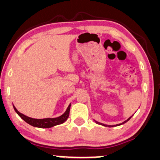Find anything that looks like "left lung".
<instances>
[{"mask_svg":"<svg viewBox=\"0 0 160 160\" xmlns=\"http://www.w3.org/2000/svg\"><path fill=\"white\" fill-rule=\"evenodd\" d=\"M132 118V117H130V118H128L127 120H126V121H125L124 122H123V123H119V124H117V125H114V126H110V125H106V124H103V123H98V122H97V121H95L96 122V123H98V124H101V125H102V126H109V127H111V126H120V125H122V124H124L125 123H126V122L127 121H128L130 120V118Z\"/></svg>","mask_w":160,"mask_h":160,"instance_id":"1","label":"left lung"}]
</instances>
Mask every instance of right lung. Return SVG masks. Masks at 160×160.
<instances>
[{
    "label": "right lung",
    "mask_w": 160,
    "mask_h": 160,
    "mask_svg": "<svg viewBox=\"0 0 160 160\" xmlns=\"http://www.w3.org/2000/svg\"><path fill=\"white\" fill-rule=\"evenodd\" d=\"M13 107L14 110L20 116V118L23 120L24 121H26L27 123L30 124L31 126H34V127H38V128H51L53 126L59 125V124L63 123L64 122L67 121V119L69 117V113H70V103L68 106V109H66L65 112L61 116L58 118H44V119H35V118H29L28 116H26L23 114L20 113L18 109H16L15 107L13 105Z\"/></svg>",
    "instance_id": "add662e5"
}]
</instances>
